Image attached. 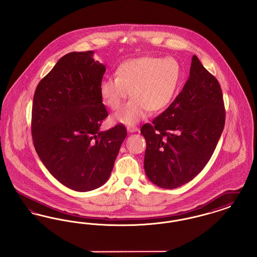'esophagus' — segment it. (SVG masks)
Masks as SVG:
<instances>
[{
	"instance_id": "34e87169",
	"label": "esophagus",
	"mask_w": 257,
	"mask_h": 257,
	"mask_svg": "<svg viewBox=\"0 0 257 257\" xmlns=\"http://www.w3.org/2000/svg\"><path fill=\"white\" fill-rule=\"evenodd\" d=\"M139 129H138V127L137 126H128L127 127V131L129 132V133H135V132H137Z\"/></svg>"
}]
</instances>
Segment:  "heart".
<instances>
[{"instance_id":"obj_1","label":"heart","mask_w":257,"mask_h":257,"mask_svg":"<svg viewBox=\"0 0 257 257\" xmlns=\"http://www.w3.org/2000/svg\"><path fill=\"white\" fill-rule=\"evenodd\" d=\"M117 77L107 76L100 84V95L110 109L116 110L134 96L112 118L116 122L134 125L146 118L149 110L165 109L179 86L181 69L172 58L141 57L122 62Z\"/></svg>"}]
</instances>
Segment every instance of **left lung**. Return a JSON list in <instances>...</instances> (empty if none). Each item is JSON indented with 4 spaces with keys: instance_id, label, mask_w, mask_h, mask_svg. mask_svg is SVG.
Wrapping results in <instances>:
<instances>
[{
    "instance_id": "obj_1",
    "label": "left lung",
    "mask_w": 257,
    "mask_h": 257,
    "mask_svg": "<svg viewBox=\"0 0 257 257\" xmlns=\"http://www.w3.org/2000/svg\"><path fill=\"white\" fill-rule=\"evenodd\" d=\"M224 121L220 84L194 55L181 92L141 129L147 141L144 165L148 179L164 189L193 180L213 155Z\"/></svg>"
}]
</instances>
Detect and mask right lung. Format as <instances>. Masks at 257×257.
<instances>
[{"label":"right lung","mask_w":257,"mask_h":257,"mask_svg":"<svg viewBox=\"0 0 257 257\" xmlns=\"http://www.w3.org/2000/svg\"><path fill=\"white\" fill-rule=\"evenodd\" d=\"M93 51L63 56L37 85L32 136L37 155L50 173L77 192L106 183L127 136L117 124L100 131L108 116L100 95L106 66Z\"/></svg>","instance_id":"right-lung-1"}]
</instances>
